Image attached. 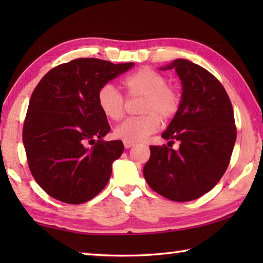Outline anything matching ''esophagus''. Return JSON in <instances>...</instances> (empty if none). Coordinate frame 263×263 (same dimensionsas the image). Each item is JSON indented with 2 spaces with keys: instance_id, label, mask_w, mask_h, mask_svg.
Listing matches in <instances>:
<instances>
[{
  "instance_id": "obj_1",
  "label": "esophagus",
  "mask_w": 263,
  "mask_h": 263,
  "mask_svg": "<svg viewBox=\"0 0 263 263\" xmlns=\"http://www.w3.org/2000/svg\"><path fill=\"white\" fill-rule=\"evenodd\" d=\"M132 146H135V142H131V141H124V147H125V148H131Z\"/></svg>"
}]
</instances>
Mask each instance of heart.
<instances>
[{"instance_id": "obj_1", "label": "heart", "mask_w": 263, "mask_h": 263, "mask_svg": "<svg viewBox=\"0 0 263 263\" xmlns=\"http://www.w3.org/2000/svg\"><path fill=\"white\" fill-rule=\"evenodd\" d=\"M123 86L128 97L142 96L140 117L128 118L115 128V137L124 141L145 140L157 132L164 121L174 118L181 106V92L167 83L163 74L149 67H142L124 79ZM97 103L102 112L111 121H119L125 115L126 100L111 84H105L97 92Z\"/></svg>"}]
</instances>
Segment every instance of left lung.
I'll list each match as a JSON object with an SVG mask.
<instances>
[{
    "label": "left lung",
    "instance_id": "8db88e82",
    "mask_svg": "<svg viewBox=\"0 0 263 263\" xmlns=\"http://www.w3.org/2000/svg\"><path fill=\"white\" fill-rule=\"evenodd\" d=\"M182 82L179 112L162 133L168 145L149 146L144 176L155 193L174 202H189L210 191L224 175L237 139L234 114L228 92L205 68L176 59L166 68Z\"/></svg>",
    "mask_w": 263,
    "mask_h": 263
}]
</instances>
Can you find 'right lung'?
<instances>
[{
  "label": "right lung",
  "instance_id": "obj_1",
  "mask_svg": "<svg viewBox=\"0 0 263 263\" xmlns=\"http://www.w3.org/2000/svg\"><path fill=\"white\" fill-rule=\"evenodd\" d=\"M135 66L79 58L52 68L31 95L23 126L30 172L51 197L81 204L99 195L121 157V140L105 141L110 125L97 92Z\"/></svg>",
  "mask_w": 263,
  "mask_h": 263
}]
</instances>
